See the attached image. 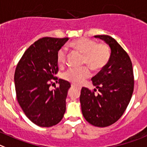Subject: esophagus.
Instances as JSON below:
<instances>
[{
  "mask_svg": "<svg viewBox=\"0 0 147 147\" xmlns=\"http://www.w3.org/2000/svg\"><path fill=\"white\" fill-rule=\"evenodd\" d=\"M72 87L77 88H78V89H79V90H80V89H81V87H80V86H77V85H75V84H72Z\"/></svg>",
  "mask_w": 147,
  "mask_h": 147,
  "instance_id": "esophagus-1",
  "label": "esophagus"
}]
</instances>
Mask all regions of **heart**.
<instances>
[{
  "instance_id": "obj_1",
  "label": "heart",
  "mask_w": 147,
  "mask_h": 147,
  "mask_svg": "<svg viewBox=\"0 0 147 147\" xmlns=\"http://www.w3.org/2000/svg\"><path fill=\"white\" fill-rule=\"evenodd\" d=\"M72 49L83 54V64H87L94 71L100 70L105 67L110 59V49L108 45L104 42L97 43L94 40L87 38H80L72 41L69 45ZM67 57V51L61 48L57 52V60L59 65L64 64ZM90 75L88 67L80 68H69L64 74L63 78L66 80L75 84H80Z\"/></svg>"
}]
</instances>
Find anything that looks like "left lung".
Instances as JSON below:
<instances>
[{
	"label": "left lung",
	"mask_w": 147,
	"mask_h": 147,
	"mask_svg": "<svg viewBox=\"0 0 147 147\" xmlns=\"http://www.w3.org/2000/svg\"><path fill=\"white\" fill-rule=\"evenodd\" d=\"M109 45L110 59L92 83L96 89H81L80 101L83 117L91 125L107 127L117 122L125 111L134 87L133 66L129 56L117 41L109 35H95Z\"/></svg>",
	"instance_id": "8db88e82"
}]
</instances>
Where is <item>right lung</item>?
<instances>
[{
  "label": "right lung",
  "mask_w": 147,
  "mask_h": 147,
  "mask_svg": "<svg viewBox=\"0 0 147 147\" xmlns=\"http://www.w3.org/2000/svg\"><path fill=\"white\" fill-rule=\"evenodd\" d=\"M68 38H42L26 50L14 73L16 98L25 115L35 125L51 127L58 124L66 111V98L71 85L59 79L58 88L50 90L57 80V55ZM56 87V86H55Z\"/></svg>",
  "instance_id": "add662e5"
}]
</instances>
